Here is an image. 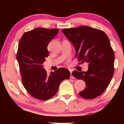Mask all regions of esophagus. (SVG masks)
Here are the masks:
<instances>
[{"label": "esophagus", "instance_id": "1", "mask_svg": "<svg viewBox=\"0 0 124 124\" xmlns=\"http://www.w3.org/2000/svg\"><path fill=\"white\" fill-rule=\"evenodd\" d=\"M69 72H70V78H74L72 74L73 70H72V69H69Z\"/></svg>", "mask_w": 124, "mask_h": 124}]
</instances>
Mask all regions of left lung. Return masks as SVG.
<instances>
[{
	"label": "left lung",
	"instance_id": "obj_1",
	"mask_svg": "<svg viewBox=\"0 0 124 124\" xmlns=\"http://www.w3.org/2000/svg\"><path fill=\"white\" fill-rule=\"evenodd\" d=\"M62 32L74 46L78 62L89 64L87 72H72L86 83L79 95L86 99L98 97L107 88L114 73L115 54L109 38L104 31L87 26L64 29Z\"/></svg>",
	"mask_w": 124,
	"mask_h": 124
}]
</instances>
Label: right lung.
<instances>
[{
    "mask_svg": "<svg viewBox=\"0 0 124 124\" xmlns=\"http://www.w3.org/2000/svg\"><path fill=\"white\" fill-rule=\"evenodd\" d=\"M58 32L57 29L35 28L23 34L18 44L16 57L22 82L33 97L41 101L55 95L60 83L70 77L69 70L64 68L51 72L50 75L43 68L49 55L47 46Z\"/></svg>",
    "mask_w": 124,
    "mask_h": 124,
    "instance_id": "right-lung-1",
    "label": "right lung"
}]
</instances>
